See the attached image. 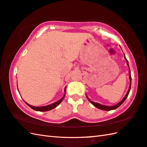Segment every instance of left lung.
<instances>
[{"mask_svg":"<svg viewBox=\"0 0 147 147\" xmlns=\"http://www.w3.org/2000/svg\"><path fill=\"white\" fill-rule=\"evenodd\" d=\"M124 58H125V60H126L127 65L128 67H129V80H130L129 88V89H128V91H127V92L126 94L125 95V96L124 97V98L122 99V100L121 101H120L119 103H118L117 104H116L115 105H113V106H106V105H101V104L98 103L94 102V101H91V100H89V98L88 97V96L86 95V97H87V98H88V100H89V102H90L91 104L93 105H94L95 107H96V108H98V109H101V110H105V111H109V110H115V109H117V108H118L119 107L121 106V105L124 102V101L125 100V99L127 98V96H128L129 93V91H130V90H131V71H130V68H129V67L128 61L127 60L126 58H125V55H124Z\"/></svg>","mask_w":147,"mask_h":147,"instance_id":"1","label":"left lung"}]
</instances>
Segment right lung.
<instances>
[{
  "instance_id": "1",
  "label": "right lung",
  "mask_w": 147,
  "mask_h": 147,
  "mask_svg": "<svg viewBox=\"0 0 147 147\" xmlns=\"http://www.w3.org/2000/svg\"><path fill=\"white\" fill-rule=\"evenodd\" d=\"M65 92H66V87L65 88V94L63 96L60 100H59L58 101H56V102L53 103L52 104H50V105H46V106H43V107H34V106H32V105H30L28 104L27 103H26L25 101V102L26 103V105H27L28 106H29L31 108V109H32L33 110H35V111H39V112H46V111H49V110H53L55 109V108H56L57 106H58L59 104H60V103L61 102V101H63V100L65 96Z\"/></svg>"
}]
</instances>
